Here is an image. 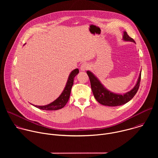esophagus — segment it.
<instances>
[{
  "instance_id": "obj_1",
  "label": "esophagus",
  "mask_w": 158,
  "mask_h": 158,
  "mask_svg": "<svg viewBox=\"0 0 158 158\" xmlns=\"http://www.w3.org/2000/svg\"><path fill=\"white\" fill-rule=\"evenodd\" d=\"M89 64L87 63H83L82 64H81V67H80V69L81 71H86L87 69H89Z\"/></svg>"
}]
</instances>
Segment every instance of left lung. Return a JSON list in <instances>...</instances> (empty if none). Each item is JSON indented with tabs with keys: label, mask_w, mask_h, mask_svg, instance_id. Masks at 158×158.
Wrapping results in <instances>:
<instances>
[{
	"label": "left lung",
	"mask_w": 158,
	"mask_h": 158,
	"mask_svg": "<svg viewBox=\"0 0 158 158\" xmlns=\"http://www.w3.org/2000/svg\"><path fill=\"white\" fill-rule=\"evenodd\" d=\"M123 40L126 42L135 43L134 39L130 37L125 31L123 32ZM87 74L89 77L90 82H91L92 91L96 101L104 106H118L128 102L136 94L140 84L141 71L136 85L131 91L124 94H117L110 91L109 90L104 87L99 79L91 71H87Z\"/></svg>",
	"instance_id": "obj_1"
}]
</instances>
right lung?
Segmentation results:
<instances>
[{"mask_svg":"<svg viewBox=\"0 0 158 158\" xmlns=\"http://www.w3.org/2000/svg\"><path fill=\"white\" fill-rule=\"evenodd\" d=\"M79 73V72L78 69H76L71 71V73L69 75L68 79H67L65 86L63 90V91L55 101H54L53 102L45 106H33L38 109L46 110H55L64 107L69 101L71 92V88L74 84V79L76 77V76Z\"/></svg>","mask_w":158,"mask_h":158,"instance_id":"obj_1","label":"right lung"}]
</instances>
